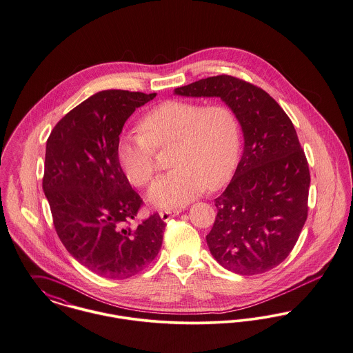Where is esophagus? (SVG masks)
I'll use <instances>...</instances> for the list:
<instances>
[{
    "mask_svg": "<svg viewBox=\"0 0 353 353\" xmlns=\"http://www.w3.org/2000/svg\"><path fill=\"white\" fill-rule=\"evenodd\" d=\"M180 212H181V209H179V208H176V209H165V210L160 212V217H161L163 221H168L172 217H176Z\"/></svg>",
    "mask_w": 353,
    "mask_h": 353,
    "instance_id": "34e87169",
    "label": "esophagus"
}]
</instances>
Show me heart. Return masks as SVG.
Masks as SVG:
<instances>
[{
  "label": "heart",
  "mask_w": 353,
  "mask_h": 353,
  "mask_svg": "<svg viewBox=\"0 0 353 353\" xmlns=\"http://www.w3.org/2000/svg\"><path fill=\"white\" fill-rule=\"evenodd\" d=\"M141 133H124L116 148L128 181L146 187L156 173V149L173 146L170 166L149 190L159 207L183 205L204 189L216 190L232 177L240 156V125L225 104L168 100L150 109L139 123Z\"/></svg>",
  "instance_id": "obj_1"
}]
</instances>
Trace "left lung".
I'll use <instances>...</instances> for the list:
<instances>
[{
    "label": "left lung",
    "instance_id": "1",
    "mask_svg": "<svg viewBox=\"0 0 353 353\" xmlns=\"http://www.w3.org/2000/svg\"><path fill=\"white\" fill-rule=\"evenodd\" d=\"M185 97H220L236 113L244 153L228 187L214 200L208 233L225 270L259 274L281 264L308 216L311 174L290 117L261 88L221 74L174 89Z\"/></svg>",
    "mask_w": 353,
    "mask_h": 353
}]
</instances>
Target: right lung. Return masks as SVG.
Returning a JSON list of instances; mask_svg holds the SVG:
<instances>
[{
  "instance_id": "obj_1",
  "label": "right lung",
  "mask_w": 353,
  "mask_h": 353,
  "mask_svg": "<svg viewBox=\"0 0 353 353\" xmlns=\"http://www.w3.org/2000/svg\"><path fill=\"white\" fill-rule=\"evenodd\" d=\"M156 93L103 90L77 105L53 128L42 189L66 250L88 270L128 279L146 268L163 244L159 213L134 223L143 199L117 161L125 121Z\"/></svg>"
}]
</instances>
